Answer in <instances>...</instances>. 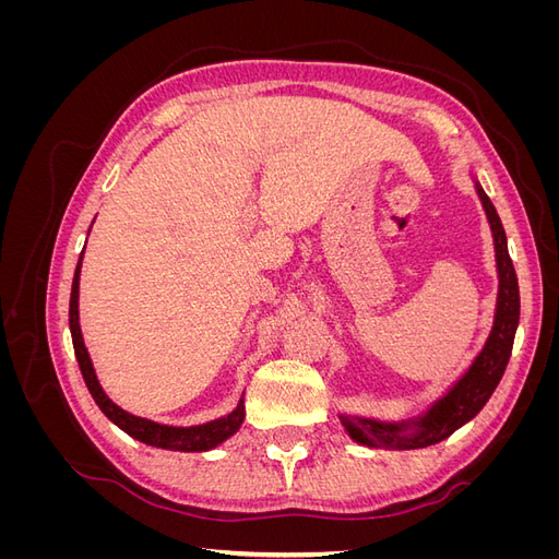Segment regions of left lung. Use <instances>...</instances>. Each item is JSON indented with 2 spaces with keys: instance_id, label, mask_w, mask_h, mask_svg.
Segmentation results:
<instances>
[{
  "instance_id": "obj_1",
  "label": "left lung",
  "mask_w": 559,
  "mask_h": 559,
  "mask_svg": "<svg viewBox=\"0 0 559 559\" xmlns=\"http://www.w3.org/2000/svg\"><path fill=\"white\" fill-rule=\"evenodd\" d=\"M483 207L487 212L489 226L495 233V249H497V267H499V298H497V317L492 333L487 337L485 349L473 361L468 373L456 382L450 392L438 401L433 408L419 419L417 431L413 436L401 433L405 425H386V421H376L366 417H343V425L349 431L354 441H359L368 448L378 450H415L441 443L452 431L460 429L471 417H476L487 399L497 389L506 366L511 359L513 337L520 319V289L515 267L509 257V245H506V233L501 218L492 205V200L476 183Z\"/></svg>"
}]
</instances>
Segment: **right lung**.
Segmentation results:
<instances>
[{
  "mask_svg": "<svg viewBox=\"0 0 559 559\" xmlns=\"http://www.w3.org/2000/svg\"><path fill=\"white\" fill-rule=\"evenodd\" d=\"M79 273H81V257L76 263V273H74V282H72V296H70V329H72V343H74V354L76 361L81 368V376L86 380L88 392L93 394L95 403L99 405L114 425L121 427L126 433H130L138 441L154 445V448H165V450H181V452H202L210 450L218 443H224L228 436H233L235 431L240 429L242 419H245V403L240 401L238 408H235L228 417L207 421V425L200 427H165V425H156V421L144 419V417H134L126 411L118 408L116 403H111V399L103 392L99 386L95 370L88 357V349L83 345L81 337V329H79Z\"/></svg>",
  "mask_w": 559,
  "mask_h": 559,
  "instance_id": "1",
  "label": "right lung"
}]
</instances>
